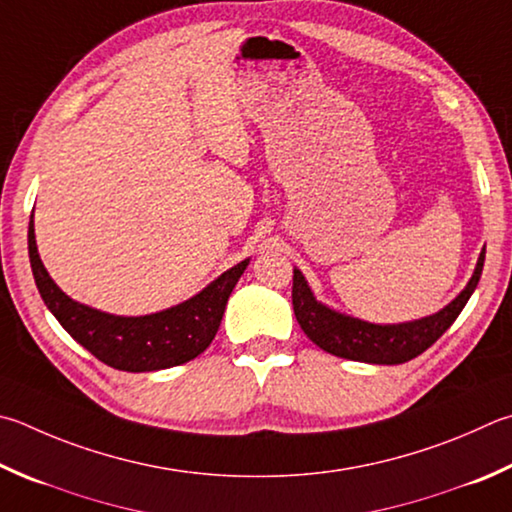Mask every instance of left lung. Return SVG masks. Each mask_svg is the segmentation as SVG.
Wrapping results in <instances>:
<instances>
[{
    "label": "left lung",
    "mask_w": 512,
    "mask_h": 512,
    "mask_svg": "<svg viewBox=\"0 0 512 512\" xmlns=\"http://www.w3.org/2000/svg\"><path fill=\"white\" fill-rule=\"evenodd\" d=\"M483 259H486V248L481 250L477 268L466 288L445 309L427 315V318L403 324H371L329 309V306L315 300L304 275L293 268L295 318L309 340L327 353H333V356L371 362V365H401V362L421 356L459 318L463 306H466L479 284Z\"/></svg>",
    "instance_id": "obj_1"
}]
</instances>
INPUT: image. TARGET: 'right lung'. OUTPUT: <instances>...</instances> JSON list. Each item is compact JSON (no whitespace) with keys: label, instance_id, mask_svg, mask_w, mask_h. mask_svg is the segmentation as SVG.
I'll list each match as a JSON object with an SVG mask.
<instances>
[{"label":"right lung","instance_id":"1","mask_svg":"<svg viewBox=\"0 0 512 512\" xmlns=\"http://www.w3.org/2000/svg\"><path fill=\"white\" fill-rule=\"evenodd\" d=\"M29 257L37 291L64 331L100 362L134 374L183 365L206 351L224 318L232 288L250 262L244 259L232 266L201 293L172 309L125 318L91 309L60 291L37 255L33 217L29 221Z\"/></svg>","mask_w":512,"mask_h":512}]
</instances>
